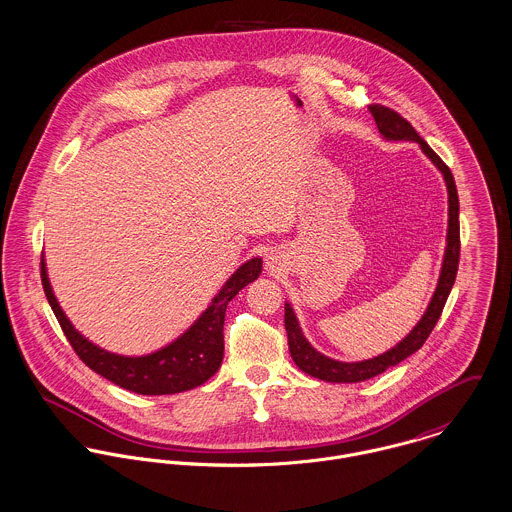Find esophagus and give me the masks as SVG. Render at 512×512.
Masks as SVG:
<instances>
[{
  "instance_id": "34e87169",
  "label": "esophagus",
  "mask_w": 512,
  "mask_h": 512,
  "mask_svg": "<svg viewBox=\"0 0 512 512\" xmlns=\"http://www.w3.org/2000/svg\"><path fill=\"white\" fill-rule=\"evenodd\" d=\"M268 266H272V258H268Z\"/></svg>"
}]
</instances>
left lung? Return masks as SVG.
Instances as JSON below:
<instances>
[{
	"label": "left lung",
	"mask_w": 512,
	"mask_h": 512,
	"mask_svg": "<svg viewBox=\"0 0 512 512\" xmlns=\"http://www.w3.org/2000/svg\"><path fill=\"white\" fill-rule=\"evenodd\" d=\"M373 121L377 125V131L381 135V139L391 140H409V142H417L420 150L424 152V156L440 170V174L444 176L446 189H448V231H446V250H444V260H442V268H440V278L436 283L434 295L424 311V315L420 317L419 323L413 326V330L399 342L395 344L391 350L370 358V360H362V362H340V360H332L325 354H321L317 348L311 346V342L303 336V330L299 326V321L295 317V311L289 303H285V330H287V344H289V352L293 362L297 364V368L301 372L330 381V383H358V381H366L370 377H375L379 373L385 372L391 366H397L399 362H403L405 358H409L411 354H415L420 346L424 344V340L428 338V334L432 332V328L438 323L442 309L446 305V299L452 291V285L456 281L458 274V264H460V201H458V189L454 176L450 172V168L440 160V156L420 139L419 133L413 129V125L403 119L399 113H395L389 107L383 105H372L370 107Z\"/></svg>",
	"instance_id": "left-lung-1"
}]
</instances>
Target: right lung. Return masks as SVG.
Instances as JSON below:
<instances>
[{"label":"right lung","mask_w":512,"mask_h":512,"mask_svg":"<svg viewBox=\"0 0 512 512\" xmlns=\"http://www.w3.org/2000/svg\"><path fill=\"white\" fill-rule=\"evenodd\" d=\"M262 274V258H250L213 297L199 319L164 348L146 356H123L99 348L76 330L62 311L47 274L45 256L41 260V279L48 305L52 307L68 342L80 360L111 383L139 395H172L193 389L213 377L221 368L225 352V311L234 295Z\"/></svg>","instance_id":"obj_1"}]
</instances>
